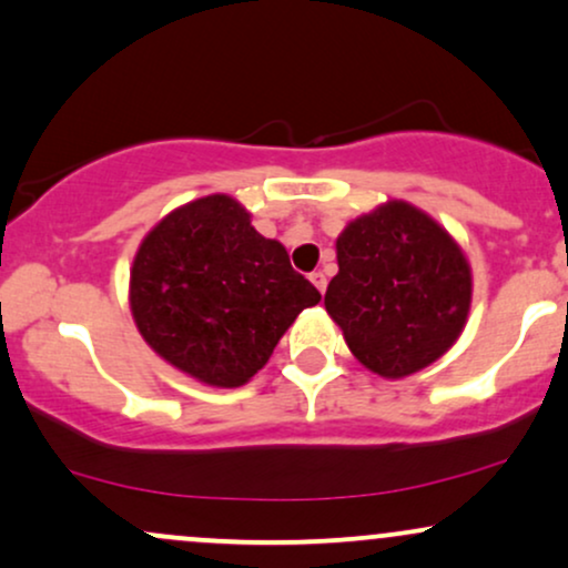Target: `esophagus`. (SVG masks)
Wrapping results in <instances>:
<instances>
[{"label":"esophagus","instance_id":"1","mask_svg":"<svg viewBox=\"0 0 568 568\" xmlns=\"http://www.w3.org/2000/svg\"><path fill=\"white\" fill-rule=\"evenodd\" d=\"M310 280L314 283V288H317L320 293H325V288H327V277H325V272H312Z\"/></svg>","mask_w":568,"mask_h":568}]
</instances>
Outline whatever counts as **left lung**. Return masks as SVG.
<instances>
[{
  "label": "left lung",
  "instance_id": "obj_1",
  "mask_svg": "<svg viewBox=\"0 0 568 568\" xmlns=\"http://www.w3.org/2000/svg\"><path fill=\"white\" fill-rule=\"evenodd\" d=\"M325 310L362 365L402 378L439 359L466 325L470 270L432 216L392 201L341 232Z\"/></svg>",
  "mask_w": 568,
  "mask_h": 568
}]
</instances>
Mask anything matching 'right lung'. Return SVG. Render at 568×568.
Here are the masks:
<instances>
[{"label": "right lung", "mask_w": 568, "mask_h": 568, "mask_svg": "<svg viewBox=\"0 0 568 568\" xmlns=\"http://www.w3.org/2000/svg\"><path fill=\"white\" fill-rule=\"evenodd\" d=\"M320 291L288 251L251 227L227 195L176 209L142 241L132 266V314L142 338L182 373L243 386L262 371Z\"/></svg>", "instance_id": "right-lung-1"}]
</instances>
